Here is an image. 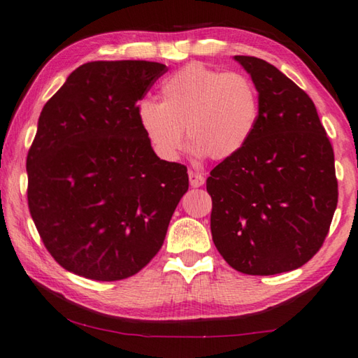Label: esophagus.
<instances>
[{
    "label": "esophagus",
    "mask_w": 358,
    "mask_h": 358,
    "mask_svg": "<svg viewBox=\"0 0 358 358\" xmlns=\"http://www.w3.org/2000/svg\"><path fill=\"white\" fill-rule=\"evenodd\" d=\"M189 183L192 187H200L203 186L205 183V177L199 172H194V171H189Z\"/></svg>",
    "instance_id": "obj_1"
}]
</instances>
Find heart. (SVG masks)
<instances>
[{
  "mask_svg": "<svg viewBox=\"0 0 358 358\" xmlns=\"http://www.w3.org/2000/svg\"><path fill=\"white\" fill-rule=\"evenodd\" d=\"M159 96L161 101L141 100L136 115L153 152L166 161L178 158L183 128L196 157H235L255 134L262 114L258 87L249 76L197 62L166 78Z\"/></svg>",
  "mask_w": 358,
  "mask_h": 358,
  "instance_id": "heart-1",
  "label": "heart"
}]
</instances>
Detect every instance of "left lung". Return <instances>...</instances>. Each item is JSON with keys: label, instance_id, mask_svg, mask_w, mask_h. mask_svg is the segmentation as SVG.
Wrapping results in <instances>:
<instances>
[{"label": "left lung", "instance_id": "obj_1", "mask_svg": "<svg viewBox=\"0 0 358 358\" xmlns=\"http://www.w3.org/2000/svg\"><path fill=\"white\" fill-rule=\"evenodd\" d=\"M259 92L249 144L213 169L214 245L233 269L274 275L303 266L326 239L338 203L334 148L315 103L272 64L235 56Z\"/></svg>", "mask_w": 358, "mask_h": 358}]
</instances>
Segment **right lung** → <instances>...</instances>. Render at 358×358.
<instances>
[{
	"label": "right lung",
	"mask_w": 358,
	"mask_h": 358,
	"mask_svg": "<svg viewBox=\"0 0 358 358\" xmlns=\"http://www.w3.org/2000/svg\"><path fill=\"white\" fill-rule=\"evenodd\" d=\"M166 71L148 61L83 64L38 117L26 158L29 213L51 257L76 275L138 274L189 187L186 166L159 159L136 115Z\"/></svg>",
	"instance_id": "1"
}]
</instances>
